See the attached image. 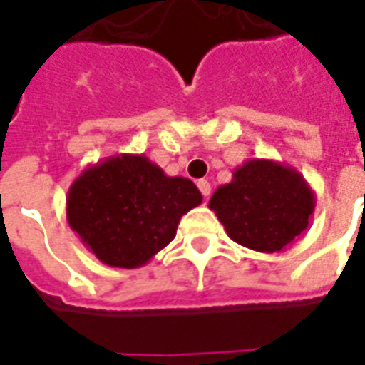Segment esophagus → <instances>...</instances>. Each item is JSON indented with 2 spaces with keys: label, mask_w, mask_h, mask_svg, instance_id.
Returning a JSON list of instances; mask_svg holds the SVG:
<instances>
[{
  "label": "esophagus",
  "mask_w": 365,
  "mask_h": 365,
  "mask_svg": "<svg viewBox=\"0 0 365 365\" xmlns=\"http://www.w3.org/2000/svg\"><path fill=\"white\" fill-rule=\"evenodd\" d=\"M197 187L200 189V193H202V197H205V199H208V197H210L212 187H210V182H208V180H199V182H197Z\"/></svg>",
  "instance_id": "obj_1"
}]
</instances>
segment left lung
I'll use <instances>...</instances> for the list:
<instances>
[{"mask_svg": "<svg viewBox=\"0 0 365 365\" xmlns=\"http://www.w3.org/2000/svg\"><path fill=\"white\" fill-rule=\"evenodd\" d=\"M208 206L229 239L255 252L274 254L305 231L317 199L294 166L250 159L235 168L231 182L214 191Z\"/></svg>", "mask_w": 365, "mask_h": 365, "instance_id": "8db88e82", "label": "left lung"}]
</instances>
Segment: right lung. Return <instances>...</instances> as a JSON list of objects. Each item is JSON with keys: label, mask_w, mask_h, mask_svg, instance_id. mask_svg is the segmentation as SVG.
<instances>
[{"label": "right lung", "mask_w": 365, "mask_h": 365, "mask_svg": "<svg viewBox=\"0 0 365 365\" xmlns=\"http://www.w3.org/2000/svg\"><path fill=\"white\" fill-rule=\"evenodd\" d=\"M200 202L191 180L166 176L145 155L121 153L76 178L66 197V217L102 263L136 269L172 242L183 214Z\"/></svg>", "instance_id": "right-lung-1"}]
</instances>
